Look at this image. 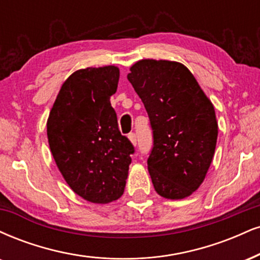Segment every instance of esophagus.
<instances>
[{"label":"esophagus","mask_w":260,"mask_h":260,"mask_svg":"<svg viewBox=\"0 0 260 260\" xmlns=\"http://www.w3.org/2000/svg\"><path fill=\"white\" fill-rule=\"evenodd\" d=\"M128 139L131 140V143L133 144V145H136L137 144V136H136V133H129L128 134Z\"/></svg>","instance_id":"1"}]
</instances>
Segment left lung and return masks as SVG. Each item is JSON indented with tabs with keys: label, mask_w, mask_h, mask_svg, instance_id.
<instances>
[{
	"label": "left lung",
	"mask_w": 260,
	"mask_h": 260,
	"mask_svg": "<svg viewBox=\"0 0 260 260\" xmlns=\"http://www.w3.org/2000/svg\"><path fill=\"white\" fill-rule=\"evenodd\" d=\"M127 79L142 99L154 134L148 170L168 200L191 195L205 180L218 137L214 106L185 65L142 59Z\"/></svg>",
	"instance_id": "obj_1"
}]
</instances>
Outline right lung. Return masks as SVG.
Wrapping results in <instances>:
<instances>
[{
  "mask_svg": "<svg viewBox=\"0 0 260 260\" xmlns=\"http://www.w3.org/2000/svg\"><path fill=\"white\" fill-rule=\"evenodd\" d=\"M118 79L115 65L75 71L62 83L47 120L49 148L61 176L92 203L121 198L134 152L110 103Z\"/></svg>",
  "mask_w": 260,
  "mask_h": 260,
  "instance_id": "obj_1",
  "label": "right lung"
}]
</instances>
